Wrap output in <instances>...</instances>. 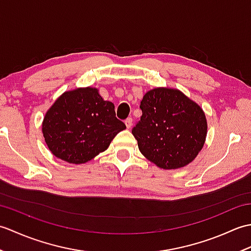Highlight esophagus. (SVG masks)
Returning <instances> with one entry per match:
<instances>
[{
  "instance_id": "1",
  "label": "esophagus",
  "mask_w": 251,
  "mask_h": 251,
  "mask_svg": "<svg viewBox=\"0 0 251 251\" xmlns=\"http://www.w3.org/2000/svg\"><path fill=\"white\" fill-rule=\"evenodd\" d=\"M125 125H126V127L128 129L130 128V127L132 126V119H131V117H128V119L125 121Z\"/></svg>"
}]
</instances>
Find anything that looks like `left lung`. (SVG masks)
Returning a JSON list of instances; mask_svg holds the SVG:
<instances>
[{
    "instance_id": "8db88e82",
    "label": "left lung",
    "mask_w": 251,
    "mask_h": 251,
    "mask_svg": "<svg viewBox=\"0 0 251 251\" xmlns=\"http://www.w3.org/2000/svg\"><path fill=\"white\" fill-rule=\"evenodd\" d=\"M142 115L131 132L142 155L163 169L190 164L204 147L205 112L181 90L156 87L140 102Z\"/></svg>"
}]
</instances>
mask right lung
<instances>
[{
    "mask_svg": "<svg viewBox=\"0 0 251 251\" xmlns=\"http://www.w3.org/2000/svg\"><path fill=\"white\" fill-rule=\"evenodd\" d=\"M125 128L116 119L114 104L95 87L65 92L47 110L42 123L50 151L71 164H84L105 151Z\"/></svg>",
    "mask_w": 251,
    "mask_h": 251,
    "instance_id": "add662e5",
    "label": "right lung"
}]
</instances>
